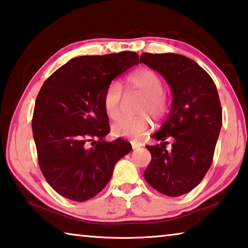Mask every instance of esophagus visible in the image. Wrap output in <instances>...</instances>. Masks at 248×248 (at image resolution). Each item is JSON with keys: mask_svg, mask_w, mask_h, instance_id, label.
<instances>
[{"mask_svg": "<svg viewBox=\"0 0 248 248\" xmlns=\"http://www.w3.org/2000/svg\"><path fill=\"white\" fill-rule=\"evenodd\" d=\"M131 145H132L133 150H135V149H138V148H140V147H142V143L139 142V141L132 140V141H131Z\"/></svg>", "mask_w": 248, "mask_h": 248, "instance_id": "esophagus-1", "label": "esophagus"}]
</instances>
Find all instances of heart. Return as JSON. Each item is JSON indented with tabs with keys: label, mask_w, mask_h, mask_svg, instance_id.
Returning a JSON list of instances; mask_svg holds the SVG:
<instances>
[{
	"label": "heart",
	"mask_w": 248,
	"mask_h": 248,
	"mask_svg": "<svg viewBox=\"0 0 248 248\" xmlns=\"http://www.w3.org/2000/svg\"><path fill=\"white\" fill-rule=\"evenodd\" d=\"M163 81L152 69L139 68L128 75L125 79V92L142 96L138 106V112L142 115L137 117H123L112 124V133L117 137L138 138L148 131L151 120L147 112L161 119L167 115L169 101L163 93ZM124 95L123 85L119 81H111L105 90L103 105L104 110L110 119L115 120L120 116L121 99Z\"/></svg>",
	"instance_id": "obj_1"
}]
</instances>
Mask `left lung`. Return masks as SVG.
Segmentation results:
<instances>
[{"label":"left lung","mask_w":248,"mask_h":248,"mask_svg":"<svg viewBox=\"0 0 248 248\" xmlns=\"http://www.w3.org/2000/svg\"><path fill=\"white\" fill-rule=\"evenodd\" d=\"M140 62L162 75L173 100L168 119L147 145L151 162L144 179L160 193L180 196L201 182L213 161L222 127V107L211 76L191 58L180 54L143 53ZM172 141L167 149V140Z\"/></svg>","instance_id":"8db88e82"}]
</instances>
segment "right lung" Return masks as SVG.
I'll use <instances>...</instances> for the list:
<instances>
[{"label":"right lung","instance_id":"1","mask_svg":"<svg viewBox=\"0 0 248 248\" xmlns=\"http://www.w3.org/2000/svg\"><path fill=\"white\" fill-rule=\"evenodd\" d=\"M138 62L133 52L79 56L43 84L32 119L34 141L43 175L64 198H93L108 184L118 160L132 150L120 138L104 140L110 127L103 98L112 79Z\"/></svg>","mask_w":248,"mask_h":248}]
</instances>
